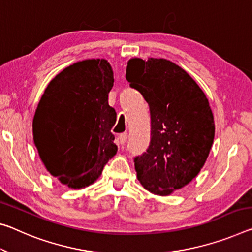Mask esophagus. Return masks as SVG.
I'll return each mask as SVG.
<instances>
[{
  "mask_svg": "<svg viewBox=\"0 0 252 252\" xmlns=\"http://www.w3.org/2000/svg\"><path fill=\"white\" fill-rule=\"evenodd\" d=\"M127 139V133H121L119 135V142L121 143V146L125 145Z\"/></svg>",
  "mask_w": 252,
  "mask_h": 252,
  "instance_id": "34e87169",
  "label": "esophagus"
}]
</instances>
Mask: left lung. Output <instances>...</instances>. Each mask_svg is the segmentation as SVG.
<instances>
[{
  "label": "left lung",
  "instance_id": "8db88e82",
  "mask_svg": "<svg viewBox=\"0 0 252 252\" xmlns=\"http://www.w3.org/2000/svg\"><path fill=\"white\" fill-rule=\"evenodd\" d=\"M126 77L150 107L151 140L134 158L141 185L168 196L197 176L213 145L215 126L209 99L196 82L163 58H131Z\"/></svg>",
  "mask_w": 252,
  "mask_h": 252
}]
</instances>
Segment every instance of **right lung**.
<instances>
[{
	"label": "right lung",
	"mask_w": 252,
	"mask_h": 252,
	"mask_svg": "<svg viewBox=\"0 0 252 252\" xmlns=\"http://www.w3.org/2000/svg\"><path fill=\"white\" fill-rule=\"evenodd\" d=\"M113 83L106 59H86L56 75L40 98L34 146L50 175L70 189L92 185L117 154L111 132L117 112L109 105Z\"/></svg>",
	"instance_id": "right-lung-1"
}]
</instances>
